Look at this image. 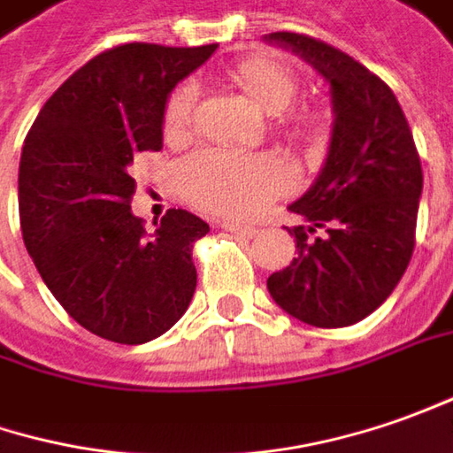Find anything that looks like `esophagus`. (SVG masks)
Listing matches in <instances>:
<instances>
[{
	"label": "esophagus",
	"instance_id": "1",
	"mask_svg": "<svg viewBox=\"0 0 453 453\" xmlns=\"http://www.w3.org/2000/svg\"><path fill=\"white\" fill-rule=\"evenodd\" d=\"M223 227L230 230V233H235V235H242V238H253L257 233L253 226H238V223H223Z\"/></svg>",
	"mask_w": 453,
	"mask_h": 453
}]
</instances>
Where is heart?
Listing matches in <instances>:
<instances>
[{"mask_svg": "<svg viewBox=\"0 0 453 453\" xmlns=\"http://www.w3.org/2000/svg\"><path fill=\"white\" fill-rule=\"evenodd\" d=\"M227 77L263 112L278 115V130L293 140L316 142L326 133L328 112L323 107L286 112L298 95V77L286 65L268 57H245L230 67ZM196 100L197 87L193 82L178 85L170 92L163 115L165 140L180 142L188 137ZM178 182L182 196L200 211L223 218H256L268 208V203L288 190L290 173L286 163L271 152L242 155L211 148L200 150L180 165Z\"/></svg>", "mask_w": 453, "mask_h": 453, "instance_id": "1", "label": "heart"}]
</instances>
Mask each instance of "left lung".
Listing matches in <instances>:
<instances>
[{
	"instance_id": "1",
	"label": "left lung",
	"mask_w": 453,
	"mask_h": 453,
	"mask_svg": "<svg viewBox=\"0 0 453 453\" xmlns=\"http://www.w3.org/2000/svg\"><path fill=\"white\" fill-rule=\"evenodd\" d=\"M331 85L334 133L320 175L290 212L298 256L268 278L273 301L316 328L371 316L396 288L416 242L421 160L391 87L326 42L273 32Z\"/></svg>"
}]
</instances>
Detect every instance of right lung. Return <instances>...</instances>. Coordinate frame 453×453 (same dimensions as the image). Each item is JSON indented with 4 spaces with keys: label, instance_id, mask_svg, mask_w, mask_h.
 I'll return each instance as SVG.
<instances>
[{
    "label": "right lung",
    "instance_id": "right-lung-1",
    "mask_svg": "<svg viewBox=\"0 0 453 453\" xmlns=\"http://www.w3.org/2000/svg\"><path fill=\"white\" fill-rule=\"evenodd\" d=\"M215 47H112L74 72L27 133L24 245L59 305L100 338L148 343L193 301V245L211 227L173 208L148 233L130 211V165L137 152L163 148L167 95Z\"/></svg>",
    "mask_w": 453,
    "mask_h": 453
}]
</instances>
